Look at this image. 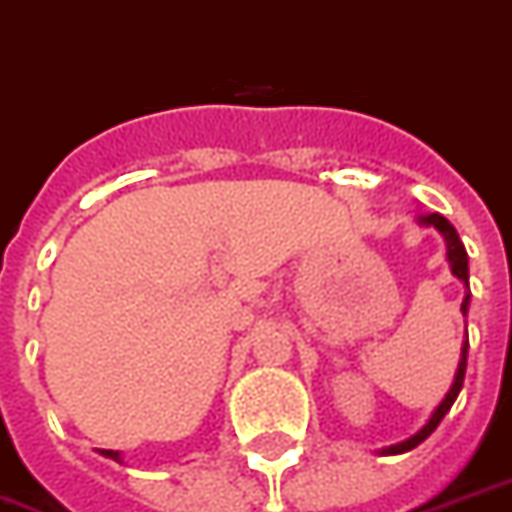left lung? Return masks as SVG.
Instances as JSON below:
<instances>
[{"mask_svg":"<svg viewBox=\"0 0 512 512\" xmlns=\"http://www.w3.org/2000/svg\"><path fill=\"white\" fill-rule=\"evenodd\" d=\"M418 225L423 227H437L442 238H445V246H448V263H450V274L456 276L464 282L467 287V293H464V301H461V312L467 317L469 312V257H467V249L461 244V238H458L456 227L450 225L448 219L442 217V214H420L418 217ZM467 350H469V339H464L461 344V358H458V369H456V377H453V385H450V391L445 393V399L439 401L437 410L431 412V418L420 426L412 437H407L404 442H396V445H388V448H382L380 453L382 456H399V453H407V450L418 448L420 442L426 437H431V431L437 429L442 418L448 415L450 407H453V401L458 399V393H461V385H464V374H467Z\"/></svg>","mask_w":512,"mask_h":512,"instance_id":"left-lung-1","label":"left lung"}]
</instances>
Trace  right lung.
<instances>
[{
    "label": "right lung",
    "mask_w": 512,
    "mask_h": 512,
    "mask_svg": "<svg viewBox=\"0 0 512 512\" xmlns=\"http://www.w3.org/2000/svg\"><path fill=\"white\" fill-rule=\"evenodd\" d=\"M102 456L105 458H113V461H119V464H124V461H121V453L119 450H100Z\"/></svg>",
    "instance_id": "right-lung-1"
}]
</instances>
